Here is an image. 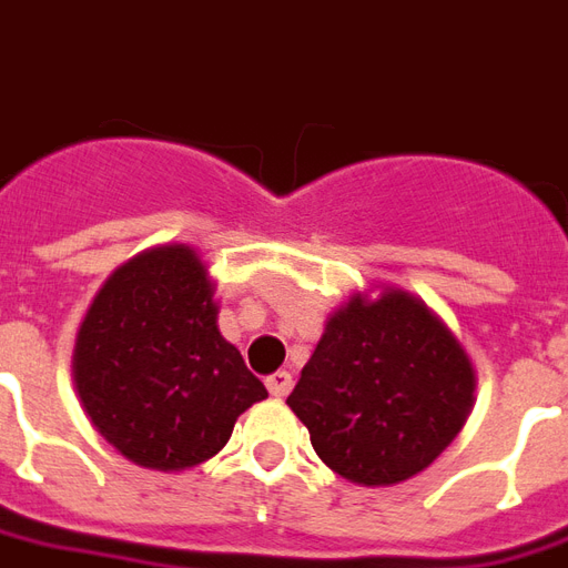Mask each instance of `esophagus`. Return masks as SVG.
Segmentation results:
<instances>
[{"mask_svg": "<svg viewBox=\"0 0 568 568\" xmlns=\"http://www.w3.org/2000/svg\"><path fill=\"white\" fill-rule=\"evenodd\" d=\"M265 384H267V393L276 396V399H285V396L292 393V375H288V372H274Z\"/></svg>", "mask_w": 568, "mask_h": 568, "instance_id": "34e87169", "label": "esophagus"}]
</instances>
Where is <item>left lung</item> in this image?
Wrapping results in <instances>:
<instances>
[{"mask_svg":"<svg viewBox=\"0 0 568 568\" xmlns=\"http://www.w3.org/2000/svg\"><path fill=\"white\" fill-rule=\"evenodd\" d=\"M462 342L402 288L354 294L327 318L288 408L324 465L357 486H396L453 444L474 408Z\"/></svg>","mask_w":568,"mask_h":568,"instance_id":"obj_1","label":"left lung"}]
</instances>
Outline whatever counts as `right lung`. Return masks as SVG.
<instances>
[{
	"label": "right lung",
	"mask_w": 568,
	"mask_h": 568,
	"mask_svg": "<svg viewBox=\"0 0 568 568\" xmlns=\"http://www.w3.org/2000/svg\"><path fill=\"white\" fill-rule=\"evenodd\" d=\"M216 313L214 283L187 244L133 255L94 294L73 345V384L85 417L133 465H202L267 399Z\"/></svg>",
	"instance_id": "add662e5"
}]
</instances>
